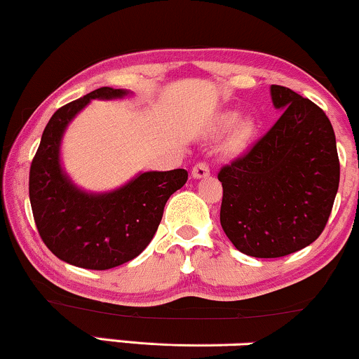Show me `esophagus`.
I'll use <instances>...</instances> for the list:
<instances>
[{"label":"esophagus","mask_w":359,"mask_h":359,"mask_svg":"<svg viewBox=\"0 0 359 359\" xmlns=\"http://www.w3.org/2000/svg\"><path fill=\"white\" fill-rule=\"evenodd\" d=\"M209 165L206 161H198L193 168V176L194 178H206L209 175Z\"/></svg>","instance_id":"obj_1"}]
</instances>
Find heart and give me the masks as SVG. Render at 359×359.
I'll return each mask as SVG.
<instances>
[{
	"label": "heart",
	"instance_id": "b5f03b06",
	"mask_svg": "<svg viewBox=\"0 0 359 359\" xmlns=\"http://www.w3.org/2000/svg\"><path fill=\"white\" fill-rule=\"evenodd\" d=\"M232 120H234V115L232 114H224L222 117L219 118V123L222 125V127H227V125L232 123ZM250 130H252V125H250V122H241L239 125H237L236 132L234 135H232L231 142H229V148H232V150H236V148L242 147V143L248 140V137L250 135Z\"/></svg>",
	"mask_w": 359,
	"mask_h": 359
}]
</instances>
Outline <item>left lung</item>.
<instances>
[{
    "label": "left lung",
    "instance_id": "1",
    "mask_svg": "<svg viewBox=\"0 0 359 359\" xmlns=\"http://www.w3.org/2000/svg\"><path fill=\"white\" fill-rule=\"evenodd\" d=\"M280 117L217 173L221 226L242 254L276 259L318 239L339 184L332 123L313 102L272 86Z\"/></svg>",
    "mask_w": 359,
    "mask_h": 359
}]
</instances>
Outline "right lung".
<instances>
[{
	"instance_id": "right-lung-1",
	"label": "right lung",
	"mask_w": 359,
	"mask_h": 359,
	"mask_svg": "<svg viewBox=\"0 0 359 359\" xmlns=\"http://www.w3.org/2000/svg\"><path fill=\"white\" fill-rule=\"evenodd\" d=\"M127 90L100 87L55 110L29 170V199L41 239L55 257L76 267L107 271L145 250L171 194L188 181L186 170L148 171L105 194L77 189L64 175L59 147L67 123L92 99H118Z\"/></svg>"
}]
</instances>
